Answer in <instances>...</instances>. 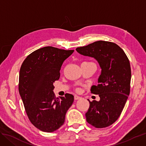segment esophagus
<instances>
[{
  "label": "esophagus",
  "instance_id": "34e87169",
  "mask_svg": "<svg viewBox=\"0 0 146 146\" xmlns=\"http://www.w3.org/2000/svg\"><path fill=\"white\" fill-rule=\"evenodd\" d=\"M81 99V97L78 96L77 95H75L74 96V99L75 100H78V99Z\"/></svg>",
  "mask_w": 146,
  "mask_h": 146
}]
</instances>
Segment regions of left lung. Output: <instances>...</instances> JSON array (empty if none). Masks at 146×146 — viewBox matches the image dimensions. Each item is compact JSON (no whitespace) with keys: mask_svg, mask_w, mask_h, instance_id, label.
I'll list each match as a JSON object with an SVG mask.
<instances>
[{"mask_svg":"<svg viewBox=\"0 0 146 146\" xmlns=\"http://www.w3.org/2000/svg\"><path fill=\"white\" fill-rule=\"evenodd\" d=\"M79 54L95 58L101 68L98 85L92 86L91 93L100 100L90 102L86 121L96 128L107 127L120 116L130 94L131 68L122 48L111 42L98 41L77 47Z\"/></svg>","mask_w":146,"mask_h":146,"instance_id":"8db88e82","label":"left lung"}]
</instances>
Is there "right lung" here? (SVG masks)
Returning <instances> with one entry per match:
<instances>
[{
	"label": "right lung",
	"mask_w": 146,
	"mask_h": 146,
	"mask_svg": "<svg viewBox=\"0 0 146 146\" xmlns=\"http://www.w3.org/2000/svg\"><path fill=\"white\" fill-rule=\"evenodd\" d=\"M74 51L44 47L28 55L21 65L19 94L29 120L42 131L58 129L74 102L72 94L66 93L55 98L53 91L54 83L60 78L61 66Z\"/></svg>",
	"instance_id": "add662e5"
}]
</instances>
